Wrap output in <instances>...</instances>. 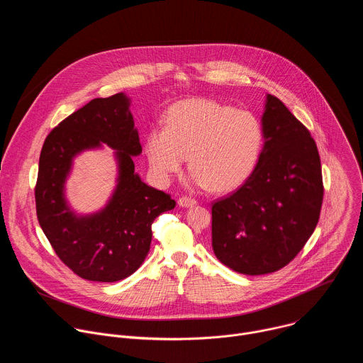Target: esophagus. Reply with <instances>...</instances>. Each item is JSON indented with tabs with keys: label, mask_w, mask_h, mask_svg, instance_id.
I'll return each mask as SVG.
<instances>
[{
	"label": "esophagus",
	"mask_w": 363,
	"mask_h": 363,
	"mask_svg": "<svg viewBox=\"0 0 363 363\" xmlns=\"http://www.w3.org/2000/svg\"><path fill=\"white\" fill-rule=\"evenodd\" d=\"M178 205L179 206H184V208H189V206H194L196 205V199L191 198V196H181L178 199Z\"/></svg>",
	"instance_id": "34e87169"
}]
</instances>
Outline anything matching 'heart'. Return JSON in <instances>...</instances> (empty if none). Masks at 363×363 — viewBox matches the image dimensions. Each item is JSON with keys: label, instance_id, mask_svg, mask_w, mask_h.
Here are the masks:
<instances>
[{"label": "heart", "instance_id": "heart-1", "mask_svg": "<svg viewBox=\"0 0 363 363\" xmlns=\"http://www.w3.org/2000/svg\"><path fill=\"white\" fill-rule=\"evenodd\" d=\"M263 143V126L254 113L211 99H185L168 109L164 128L147 132L145 155L161 182L178 175L188 157L194 185L227 192L252 174Z\"/></svg>", "mask_w": 363, "mask_h": 363}]
</instances>
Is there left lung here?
I'll use <instances>...</instances> for the list:
<instances>
[{
    "mask_svg": "<svg viewBox=\"0 0 363 363\" xmlns=\"http://www.w3.org/2000/svg\"><path fill=\"white\" fill-rule=\"evenodd\" d=\"M264 146L252 174L213 203V250L231 270L260 276L287 266L313 234L323 181L316 142L276 96L262 118Z\"/></svg>",
    "mask_w": 363,
    "mask_h": 363,
    "instance_id": "obj_1",
    "label": "left lung"
}]
</instances>
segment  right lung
Masks as SVG:
<instances>
[{"label": "right lung", "mask_w": 363, "mask_h": 363, "mask_svg": "<svg viewBox=\"0 0 363 363\" xmlns=\"http://www.w3.org/2000/svg\"><path fill=\"white\" fill-rule=\"evenodd\" d=\"M130 99L125 93L90 100L48 133L35 184L37 218L60 260L79 277L113 283L133 274L149 252L152 223L175 208L169 194L146 185L132 157L142 152ZM106 143L117 152L118 185L105 209L79 216L68 206L64 184L72 160Z\"/></svg>", "instance_id": "right-lung-1"}]
</instances>
